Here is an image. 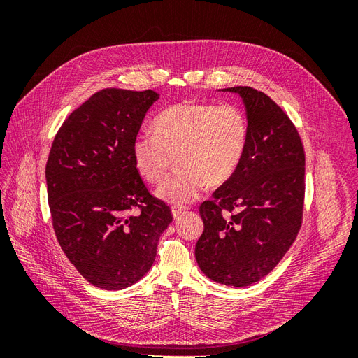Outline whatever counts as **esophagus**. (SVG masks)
Returning a JSON list of instances; mask_svg holds the SVG:
<instances>
[{
  "label": "esophagus",
  "mask_w": 358,
  "mask_h": 358,
  "mask_svg": "<svg viewBox=\"0 0 358 358\" xmlns=\"http://www.w3.org/2000/svg\"><path fill=\"white\" fill-rule=\"evenodd\" d=\"M187 212H188V209H187V208H182V206H173V208H171L173 218H175V220H179L180 216H182L183 213H187Z\"/></svg>",
  "instance_id": "obj_1"
}]
</instances>
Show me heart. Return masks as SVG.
<instances>
[{
    "label": "heart",
    "mask_w": 358,
    "mask_h": 358,
    "mask_svg": "<svg viewBox=\"0 0 358 358\" xmlns=\"http://www.w3.org/2000/svg\"><path fill=\"white\" fill-rule=\"evenodd\" d=\"M249 142V121L236 104L180 103L162 110L154 131L138 133L131 146L138 175L150 183L166 178L173 157L178 170L158 188L173 204L191 203L206 183L220 187L241 167Z\"/></svg>",
    "instance_id": "heart-1"
}]
</instances>
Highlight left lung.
<instances>
[{"instance_id": "1", "label": "left lung", "mask_w": 358, "mask_h": 358, "mask_svg": "<svg viewBox=\"0 0 358 358\" xmlns=\"http://www.w3.org/2000/svg\"><path fill=\"white\" fill-rule=\"evenodd\" d=\"M245 104L249 142L234 176L203 201L196 245L201 272L218 284L248 287L268 275L296 241L305 199V150L296 127L264 92L225 88Z\"/></svg>"}]
</instances>
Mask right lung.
<instances>
[{"instance_id": "1", "label": "right lung", "mask_w": 358, "mask_h": 358, "mask_svg": "<svg viewBox=\"0 0 358 358\" xmlns=\"http://www.w3.org/2000/svg\"><path fill=\"white\" fill-rule=\"evenodd\" d=\"M154 91L106 88L78 107L55 136L46 164L53 230L90 284L124 289L152 267L159 236L173 221L149 194L131 146ZM138 207L141 212L133 214Z\"/></svg>"}]
</instances>
